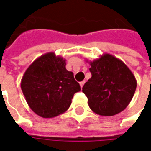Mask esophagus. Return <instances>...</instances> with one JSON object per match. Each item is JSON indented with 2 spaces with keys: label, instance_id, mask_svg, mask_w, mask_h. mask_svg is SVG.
I'll return each instance as SVG.
<instances>
[{
  "label": "esophagus",
  "instance_id": "obj_1",
  "mask_svg": "<svg viewBox=\"0 0 151 151\" xmlns=\"http://www.w3.org/2000/svg\"><path fill=\"white\" fill-rule=\"evenodd\" d=\"M85 84V81H82V82H80V86H81V88H82V86H84Z\"/></svg>",
  "mask_w": 151,
  "mask_h": 151
}]
</instances>
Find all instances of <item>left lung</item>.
Listing matches in <instances>:
<instances>
[{
	"instance_id": "8db88e82",
	"label": "left lung",
	"mask_w": 151,
	"mask_h": 151,
	"mask_svg": "<svg viewBox=\"0 0 151 151\" xmlns=\"http://www.w3.org/2000/svg\"><path fill=\"white\" fill-rule=\"evenodd\" d=\"M91 78L82 87L90 108L100 116H114L124 110L137 87L135 77L124 63L110 54L90 61Z\"/></svg>"
}]
</instances>
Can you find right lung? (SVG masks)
Returning <instances> with one entry per match:
<instances>
[{
	"label": "right lung",
	"mask_w": 151,
	"mask_h": 151,
	"mask_svg": "<svg viewBox=\"0 0 151 151\" xmlns=\"http://www.w3.org/2000/svg\"><path fill=\"white\" fill-rule=\"evenodd\" d=\"M65 60L48 52L40 56L26 70L21 88L29 107L43 118L64 113L81 87L73 72L65 68Z\"/></svg>",
	"instance_id": "right-lung-1"
}]
</instances>
